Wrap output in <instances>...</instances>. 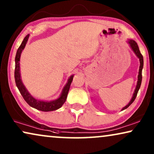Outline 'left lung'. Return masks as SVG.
Instances as JSON below:
<instances>
[{"label":"left lung","mask_w":154,"mask_h":154,"mask_svg":"<svg viewBox=\"0 0 154 154\" xmlns=\"http://www.w3.org/2000/svg\"><path fill=\"white\" fill-rule=\"evenodd\" d=\"M127 42H128V43L129 44L130 47L132 49V51L134 52V53L135 54V55L137 57L139 58V60H140V69H139V74H138V76H137V85H136L135 90H134V91L133 95H132V99L130 100V102L128 103V104L126 105L125 106H124L123 108L122 109L121 111H123V110H124V109H127L128 107L130 105L134 102V100H135L137 94V92H138L139 90H140V88L141 83H142V71L143 66H144V60H143V56L142 55V54H141V52L140 51V49H139L137 43L136 42L134 41V40H132V39H128Z\"/></svg>","instance_id":"1"}]
</instances>
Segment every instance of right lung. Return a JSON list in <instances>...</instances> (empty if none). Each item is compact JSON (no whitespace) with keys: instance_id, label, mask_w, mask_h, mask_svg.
I'll use <instances>...</instances> for the list:
<instances>
[{"instance_id":"obj_1","label":"right lung","mask_w":154,"mask_h":154,"mask_svg":"<svg viewBox=\"0 0 154 154\" xmlns=\"http://www.w3.org/2000/svg\"><path fill=\"white\" fill-rule=\"evenodd\" d=\"M29 38V34L27 35L26 37L23 40L22 44H21L20 48H18L17 54L15 56V69H14V79H15L16 85L17 87L18 90H20L21 94H22L23 98L26 101L27 104L29 106L33 107V108L36 109L38 110L42 111H55L57 109L61 108L64 103L66 102L67 98V94H68L69 88L71 84V82L73 81L74 75H70L68 81L64 87L63 88V90L61 92L60 97L57 99L51 101H43L41 100H38L35 98L34 97L31 95L29 93V92L25 87V85L23 83L21 79V73H20V57L21 54L24 49L26 44L28 41Z\"/></svg>"}]
</instances>
